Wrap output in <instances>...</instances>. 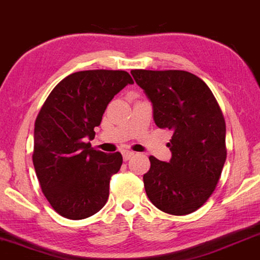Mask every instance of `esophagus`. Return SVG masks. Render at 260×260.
Instances as JSON below:
<instances>
[{
	"label": "esophagus",
	"instance_id": "1",
	"mask_svg": "<svg viewBox=\"0 0 260 260\" xmlns=\"http://www.w3.org/2000/svg\"><path fill=\"white\" fill-rule=\"evenodd\" d=\"M121 154H123V159L125 160V161H126V160H129V159H131L133 158L134 155H135V153L133 152V150H123V152H121Z\"/></svg>",
	"mask_w": 260,
	"mask_h": 260
}]
</instances>
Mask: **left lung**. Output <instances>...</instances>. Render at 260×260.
Instances as JSON below:
<instances>
[{
    "label": "left lung",
    "instance_id": "1",
    "mask_svg": "<svg viewBox=\"0 0 260 260\" xmlns=\"http://www.w3.org/2000/svg\"><path fill=\"white\" fill-rule=\"evenodd\" d=\"M153 104L156 126L174 131L169 162L150 155L143 175L147 197L162 212L184 216L212 195L226 159L225 120L203 79L181 70H133Z\"/></svg>",
    "mask_w": 260,
    "mask_h": 260
}]
</instances>
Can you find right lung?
Returning <instances> with one entry per match:
<instances>
[{
	"label": "right lung",
	"mask_w": 260,
	"mask_h": 260,
	"mask_svg": "<svg viewBox=\"0 0 260 260\" xmlns=\"http://www.w3.org/2000/svg\"><path fill=\"white\" fill-rule=\"evenodd\" d=\"M133 83L120 70L75 72L57 83L38 112L32 161L44 197L60 216L84 219L107 203L111 176L123 156L92 148L86 139L95 137L114 95Z\"/></svg>",
	"instance_id": "1"
}]
</instances>
